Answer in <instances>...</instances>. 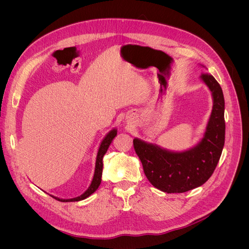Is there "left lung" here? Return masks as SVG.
<instances>
[{"label":"left lung","instance_id":"1","mask_svg":"<svg viewBox=\"0 0 249 249\" xmlns=\"http://www.w3.org/2000/svg\"><path fill=\"white\" fill-rule=\"evenodd\" d=\"M200 80L211 91L213 107L204 135L197 144L188 150L174 151L139 138L133 140L146 178L153 187L167 194L185 193L205 184L214 173L223 150V91L213 75L202 73Z\"/></svg>","mask_w":249,"mask_h":249}]
</instances>
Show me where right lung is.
Returning a JSON list of instances; mask_svg holds the SVG:
<instances>
[{
    "instance_id": "1",
    "label": "right lung",
    "mask_w": 249,
    "mask_h": 249,
    "mask_svg": "<svg viewBox=\"0 0 249 249\" xmlns=\"http://www.w3.org/2000/svg\"><path fill=\"white\" fill-rule=\"evenodd\" d=\"M117 136V129L113 128L111 131H109L106 136L103 138V140L101 141V144L99 146L98 149V153H97V158H96V165H95V173L93 176V178H91L90 185L89 186V188L86 190V192H84L81 196L75 198H71V199H61L58 197H55V196L50 195L52 198H54L55 200H58L60 202H77V201H82L87 199L88 197L91 194H94L98 188L101 185V180H102V173H103V158L104 155L106 154L110 144L112 143L113 139Z\"/></svg>"
}]
</instances>
